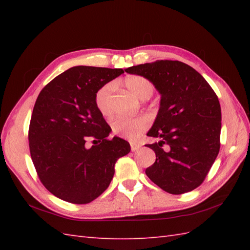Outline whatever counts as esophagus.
<instances>
[{
    "mask_svg": "<svg viewBox=\"0 0 250 250\" xmlns=\"http://www.w3.org/2000/svg\"><path fill=\"white\" fill-rule=\"evenodd\" d=\"M130 144H131V150L132 151H135L137 149H140L141 146H142L141 144H139V143H135V142H131Z\"/></svg>",
    "mask_w": 250,
    "mask_h": 250,
    "instance_id": "1",
    "label": "esophagus"
}]
</instances>
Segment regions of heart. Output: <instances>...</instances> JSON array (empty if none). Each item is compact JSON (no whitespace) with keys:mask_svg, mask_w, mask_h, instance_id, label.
<instances>
[{"mask_svg":"<svg viewBox=\"0 0 250 250\" xmlns=\"http://www.w3.org/2000/svg\"><path fill=\"white\" fill-rule=\"evenodd\" d=\"M124 83L131 93H133L136 98L141 100L150 98L153 92L152 83L144 76L130 75L125 78ZM113 88V83H106L95 93V105L103 116H108L111 113L110 95ZM149 125L150 119L147 116H139L134 118L118 116L115 117L110 122L111 130L114 133L122 137H126V139H135L146 131Z\"/></svg>","mask_w":250,"mask_h":250,"instance_id":"b5f03b06","label":"heart"}]
</instances>
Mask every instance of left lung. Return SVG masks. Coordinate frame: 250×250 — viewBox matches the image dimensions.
Masks as SVG:
<instances>
[{"mask_svg": "<svg viewBox=\"0 0 250 250\" xmlns=\"http://www.w3.org/2000/svg\"><path fill=\"white\" fill-rule=\"evenodd\" d=\"M125 72L149 79L161 94L157 118L147 133L160 141L145 145L156 153L146 175L172 194L198 188L219 152L218 97L200 73L180 61L157 60Z\"/></svg>", "mask_w": 250, "mask_h": 250, "instance_id": "8db88e82", "label": "left lung"}]
</instances>
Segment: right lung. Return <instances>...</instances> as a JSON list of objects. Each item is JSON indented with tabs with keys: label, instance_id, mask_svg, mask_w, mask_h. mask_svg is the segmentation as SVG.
I'll return each mask as SVG.
<instances>
[{
	"label": "right lung",
	"instance_id": "add662e5",
	"mask_svg": "<svg viewBox=\"0 0 250 250\" xmlns=\"http://www.w3.org/2000/svg\"><path fill=\"white\" fill-rule=\"evenodd\" d=\"M122 68L74 66L47 83L31 116L32 161L45 188L73 204H87L107 189L115 163L131 150L108 139L110 126L95 105V93ZM93 139L95 145L86 148Z\"/></svg>",
	"mask_w": 250,
	"mask_h": 250
}]
</instances>
